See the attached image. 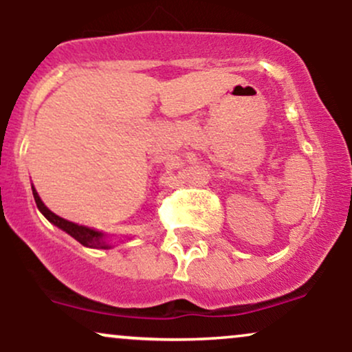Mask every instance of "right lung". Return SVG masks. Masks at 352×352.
I'll return each instance as SVG.
<instances>
[{
	"label": "right lung",
	"instance_id": "add662e5",
	"mask_svg": "<svg viewBox=\"0 0 352 352\" xmlns=\"http://www.w3.org/2000/svg\"><path fill=\"white\" fill-rule=\"evenodd\" d=\"M33 195H34V201H36V205H38L39 212H41L43 215L51 221V223H54L56 227H59L66 233H69L72 238H76L80 245L89 246V248H111V246L107 245V241L104 240V235L100 232H96V230H91L87 227H82V225L72 223V221L64 220V218H60L56 215V213H52L51 210L43 204L41 199H39L38 192H36L34 187H33Z\"/></svg>",
	"mask_w": 352,
	"mask_h": 352
}]
</instances>
